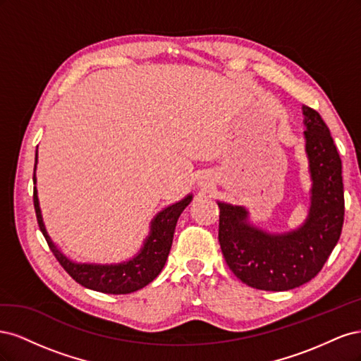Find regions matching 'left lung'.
<instances>
[{"instance_id":"1","label":"left lung","mask_w":361,"mask_h":361,"mask_svg":"<svg viewBox=\"0 0 361 361\" xmlns=\"http://www.w3.org/2000/svg\"><path fill=\"white\" fill-rule=\"evenodd\" d=\"M305 154L312 179L310 209L295 231L268 233L248 223L244 206L218 202L223 256L233 274L260 290H289L322 269L342 233V159L321 114L302 105Z\"/></svg>"}]
</instances>
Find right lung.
Instances as JSON below:
<instances>
[{"label": "right lung", "instance_id": "add662e5", "mask_svg": "<svg viewBox=\"0 0 361 361\" xmlns=\"http://www.w3.org/2000/svg\"><path fill=\"white\" fill-rule=\"evenodd\" d=\"M36 164H37V150H36ZM36 164H35V176L32 180L36 183ZM192 200V194L187 195L180 202L167 206L166 209L157 214V216L150 223V232L149 236L145 239V244L141 247L138 253L126 262H120V264H78L61 253V250L52 243L49 238L45 224H43V218L39 206L37 190L35 187V194H32V202H35V209L40 231L45 236L47 243L51 251L60 262V265L66 269L68 274L81 286L97 290L102 293H113V295H122L135 292L141 288L149 285L154 281L159 272L166 265L171 243L174 228H176L178 218L180 216L182 211L190 204Z\"/></svg>", "mask_w": 361, "mask_h": 361}]
</instances>
